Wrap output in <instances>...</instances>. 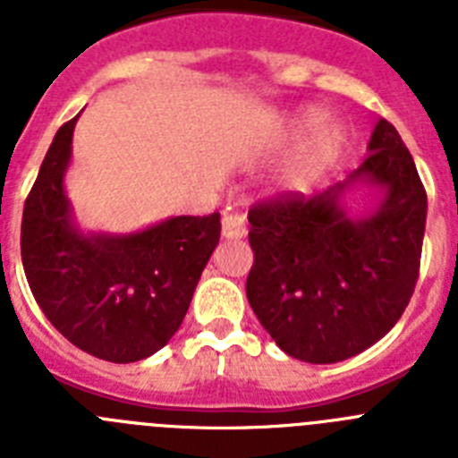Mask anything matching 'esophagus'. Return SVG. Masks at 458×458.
I'll use <instances>...</instances> for the list:
<instances>
[{"instance_id":"34e87169","label":"esophagus","mask_w":458,"mask_h":458,"mask_svg":"<svg viewBox=\"0 0 458 458\" xmlns=\"http://www.w3.org/2000/svg\"><path fill=\"white\" fill-rule=\"evenodd\" d=\"M222 236L225 238H242L245 236V216L241 210H225L222 216Z\"/></svg>"}]
</instances>
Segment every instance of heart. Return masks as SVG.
<instances>
[{
  "label": "heart",
  "instance_id": "obj_1",
  "mask_svg": "<svg viewBox=\"0 0 458 458\" xmlns=\"http://www.w3.org/2000/svg\"><path fill=\"white\" fill-rule=\"evenodd\" d=\"M323 123H326V112L323 109H307L295 121V132L301 135V132L307 131H317ZM344 141H346V132H344L342 125L327 123L317 132V137L307 144V148L295 160L293 167L289 169L286 183L291 188H305L307 183H311L327 165H333L337 160V156L344 148Z\"/></svg>",
  "mask_w": 458,
  "mask_h": 458
}]
</instances>
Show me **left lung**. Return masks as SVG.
<instances>
[{
	"label": "left lung",
	"instance_id": "1",
	"mask_svg": "<svg viewBox=\"0 0 458 458\" xmlns=\"http://www.w3.org/2000/svg\"><path fill=\"white\" fill-rule=\"evenodd\" d=\"M367 148L344 183L311 197L277 194L248 213L250 307L279 349L311 365L353 358L386 337L418 282L424 185L390 121L376 123ZM353 182L381 190L365 218H349L341 206Z\"/></svg>",
	"mask_w": 458,
	"mask_h": 458
}]
</instances>
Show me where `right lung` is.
<instances>
[{
  "label": "right lung",
  "mask_w": 458,
  "mask_h": 458,
  "mask_svg": "<svg viewBox=\"0 0 458 458\" xmlns=\"http://www.w3.org/2000/svg\"><path fill=\"white\" fill-rule=\"evenodd\" d=\"M75 121L56 131L24 201V275L47 321L68 342L125 365L163 349L181 327L220 241V213L169 217L125 236L82 233L64 190Z\"/></svg>",
  "instance_id": "1"
}]
</instances>
